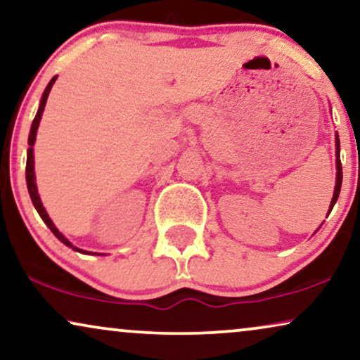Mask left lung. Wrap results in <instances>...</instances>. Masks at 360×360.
<instances>
[{"label":"left lung","mask_w":360,"mask_h":360,"mask_svg":"<svg viewBox=\"0 0 360 360\" xmlns=\"http://www.w3.org/2000/svg\"><path fill=\"white\" fill-rule=\"evenodd\" d=\"M339 150H341V146H339V136L336 132V186H334L333 200H331V205H329L328 214L331 213L333 206L336 205V201L339 198V191H341V185H342V167H341V157H339ZM314 233H316V231H314Z\"/></svg>","instance_id":"obj_1"}]
</instances>
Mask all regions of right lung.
I'll use <instances>...</instances> for the list:
<instances>
[{
  "label": "right lung",
  "instance_id": "add662e5",
  "mask_svg": "<svg viewBox=\"0 0 360 360\" xmlns=\"http://www.w3.org/2000/svg\"><path fill=\"white\" fill-rule=\"evenodd\" d=\"M56 80H57V77H53L51 82H49V85L46 86V90H44V93H42V98H41V103H39V110H37V115H36V117H34V121H32V126H31V132H29V139H27V144H29V149H27V162H26V184H27V190H29V196H31V200H32V205H34V208L37 210V213H39V216H41L42 218V221L44 223H46L47 226H49V229L52 231L53 233V236H56V238L60 240V243H63L67 245V248H70V249H73V250H77V252H82V254H91V255H95L96 252H88V250H83V249H78V248H75V245H73L70 240H68L65 236H63L60 231H58L57 228H56V224L52 223V219L49 218V214H47V211H46V208H44V205H42V201H41V196H39V193H37V185H36V172H34V142H36V136H37V127H39V122H41V117H42V112H44V108H46V103H47V96H49V93H51V88H52V85L53 83H56ZM98 255H101V254H98Z\"/></svg>",
  "mask_w": 360,
  "mask_h": 360
}]
</instances>
